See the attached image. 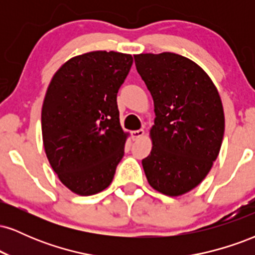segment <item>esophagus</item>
<instances>
[{"label": "esophagus", "mask_w": 255, "mask_h": 255, "mask_svg": "<svg viewBox=\"0 0 255 255\" xmlns=\"http://www.w3.org/2000/svg\"><path fill=\"white\" fill-rule=\"evenodd\" d=\"M144 134H145L144 129H137V130L131 131V136H133V140H137L139 137H141L142 135H144Z\"/></svg>", "instance_id": "1"}]
</instances>
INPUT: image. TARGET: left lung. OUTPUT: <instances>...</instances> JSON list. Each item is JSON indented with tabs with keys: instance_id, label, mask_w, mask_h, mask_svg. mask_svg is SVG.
<instances>
[{
	"instance_id": "left-lung-1",
	"label": "left lung",
	"mask_w": 255,
	"mask_h": 255,
	"mask_svg": "<svg viewBox=\"0 0 255 255\" xmlns=\"http://www.w3.org/2000/svg\"><path fill=\"white\" fill-rule=\"evenodd\" d=\"M154 104L152 150L142 159L152 188L169 197L192 191L217 159L224 111L217 87L201 67L174 54L134 55Z\"/></svg>"
}]
</instances>
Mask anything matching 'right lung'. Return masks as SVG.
Here are the masks:
<instances>
[{
	"label": "right lung",
	"instance_id": "1",
	"mask_svg": "<svg viewBox=\"0 0 255 255\" xmlns=\"http://www.w3.org/2000/svg\"><path fill=\"white\" fill-rule=\"evenodd\" d=\"M131 55L91 51L67 61L52 77L42 108L46 157L73 193L93 195L113 181L128 133L120 125L119 89Z\"/></svg>",
	"mask_w": 255,
	"mask_h": 255
}]
</instances>
